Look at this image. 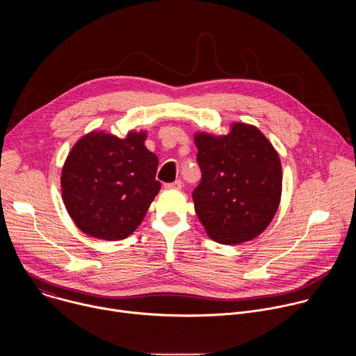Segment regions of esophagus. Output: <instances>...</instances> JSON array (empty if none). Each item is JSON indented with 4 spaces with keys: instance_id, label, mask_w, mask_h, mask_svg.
Returning <instances> with one entry per match:
<instances>
[{
    "instance_id": "1",
    "label": "esophagus",
    "mask_w": 356,
    "mask_h": 356,
    "mask_svg": "<svg viewBox=\"0 0 356 356\" xmlns=\"http://www.w3.org/2000/svg\"><path fill=\"white\" fill-rule=\"evenodd\" d=\"M181 186H183L181 180H176V181H173V183H166V184H165L166 188H176V190L181 188Z\"/></svg>"
}]
</instances>
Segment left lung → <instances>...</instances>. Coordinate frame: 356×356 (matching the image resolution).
<instances>
[{
  "label": "left lung",
  "mask_w": 356,
  "mask_h": 356,
  "mask_svg": "<svg viewBox=\"0 0 356 356\" xmlns=\"http://www.w3.org/2000/svg\"><path fill=\"white\" fill-rule=\"evenodd\" d=\"M201 181L194 210L210 238L234 245L258 236L275 217L282 194L277 152L255 127L234 124L224 136L195 134Z\"/></svg>",
  "instance_id": "left-lung-1"
}]
</instances>
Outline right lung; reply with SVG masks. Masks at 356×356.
<instances>
[{
  "mask_svg": "<svg viewBox=\"0 0 356 356\" xmlns=\"http://www.w3.org/2000/svg\"><path fill=\"white\" fill-rule=\"evenodd\" d=\"M145 132L127 138L90 132L70 150L62 170L67 213L84 234L118 241L131 235L161 190L158 156Z\"/></svg>",
  "mask_w": 356,
  "mask_h": 356,
  "instance_id": "1",
  "label": "right lung"
}]
</instances>
